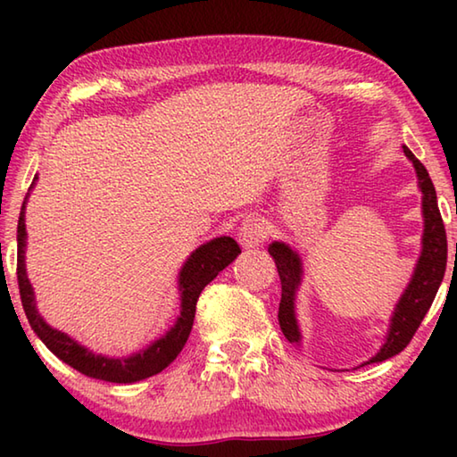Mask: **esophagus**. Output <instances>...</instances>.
Returning a JSON list of instances; mask_svg holds the SVG:
<instances>
[{
  "mask_svg": "<svg viewBox=\"0 0 457 457\" xmlns=\"http://www.w3.org/2000/svg\"><path fill=\"white\" fill-rule=\"evenodd\" d=\"M266 236H268L266 226L260 218H245L242 221V226H239V231H237L239 244H242V247H245V250L264 244Z\"/></svg>",
  "mask_w": 457,
  "mask_h": 457,
  "instance_id": "esophagus-1",
  "label": "esophagus"
}]
</instances>
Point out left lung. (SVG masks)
Returning <instances> with one entry per match:
<instances>
[{"mask_svg":"<svg viewBox=\"0 0 457 457\" xmlns=\"http://www.w3.org/2000/svg\"><path fill=\"white\" fill-rule=\"evenodd\" d=\"M403 151L407 157L413 161L417 177H420V187L423 193V252L420 256V262H417L411 282H409L407 290L403 292V296H401L395 308V314H393L386 343L383 345V349L370 359V362H381L395 357V354H399L409 343H411L423 316L428 314L433 298H436L439 284L444 280L447 264V237L442 213H439L437 207L436 187H433L431 177L421 161L417 159L407 146H403ZM268 252L276 262L278 276H280L282 282V298L280 308H278V320H280L284 337L288 338L290 343H298L300 332L296 316H294V294H296L300 274H303V270H300V258L296 252H292L288 245L280 242L270 244Z\"/></svg>","mask_w":457,"mask_h":457,"instance_id":"obj_1","label":"left lung"}]
</instances>
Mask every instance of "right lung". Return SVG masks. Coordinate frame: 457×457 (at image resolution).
Wrapping results in <instances>:
<instances>
[{"label":"right lung","instance_id":"right-lung-1","mask_svg":"<svg viewBox=\"0 0 457 457\" xmlns=\"http://www.w3.org/2000/svg\"><path fill=\"white\" fill-rule=\"evenodd\" d=\"M26 205V201H24ZM24 205H21L20 220H18V286L20 298L24 304V311L29 324L37 337H40L46 346L56 354L58 359L68 362L72 369L80 370L82 375L100 378L108 383H135L143 381L146 377H153L163 370L169 362L177 359V354L183 351L187 343L189 332L193 328V319H195V306L201 290L218 276L223 268L236 260L239 245L234 237H218L213 242L201 245L199 250L191 253V258L185 262L179 276V290H181V316L177 319L175 327L167 332L163 338L151 345L149 349L135 354L130 359H106L100 354H92L90 351L80 346L76 340L66 337L64 332L50 328L42 320V316L36 312L34 292L28 282L26 268H24Z\"/></svg>","mask_w":457,"mask_h":457}]
</instances>
